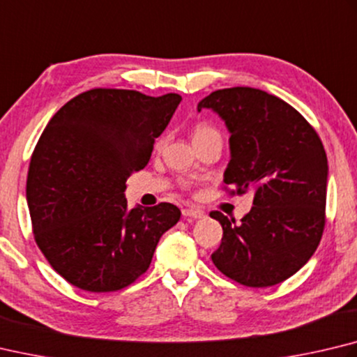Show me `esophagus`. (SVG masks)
Wrapping results in <instances>:
<instances>
[{"instance_id": "34e87169", "label": "esophagus", "mask_w": 357, "mask_h": 357, "mask_svg": "<svg viewBox=\"0 0 357 357\" xmlns=\"http://www.w3.org/2000/svg\"><path fill=\"white\" fill-rule=\"evenodd\" d=\"M183 215L192 218H203L204 212L201 209H197V207H185V209H183Z\"/></svg>"}]
</instances>
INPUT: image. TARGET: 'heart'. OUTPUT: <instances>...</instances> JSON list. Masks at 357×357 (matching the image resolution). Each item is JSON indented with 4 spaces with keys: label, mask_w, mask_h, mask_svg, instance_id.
I'll use <instances>...</instances> for the list:
<instances>
[{
    "label": "heart",
    "mask_w": 357,
    "mask_h": 357,
    "mask_svg": "<svg viewBox=\"0 0 357 357\" xmlns=\"http://www.w3.org/2000/svg\"><path fill=\"white\" fill-rule=\"evenodd\" d=\"M190 135H192L193 145H198V144H201V142H204L207 139L213 137V135H220V134H218L215 128L209 125V123L198 121V123H195V125H193ZM160 145H162V140L158 142V146H160Z\"/></svg>",
    "instance_id": "1"
}]
</instances>
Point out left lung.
<instances>
[{
    "mask_svg": "<svg viewBox=\"0 0 357 357\" xmlns=\"http://www.w3.org/2000/svg\"><path fill=\"white\" fill-rule=\"evenodd\" d=\"M212 109L231 132L225 190L252 192L251 211L236 225L222 212L223 228L212 262L246 287L286 281L319 246L326 223L328 159L312 125L275 95L252 87L212 92L198 111Z\"/></svg>",
    "mask_w": 357,
    "mask_h": 357,
    "instance_id": "1",
    "label": "left lung"
}]
</instances>
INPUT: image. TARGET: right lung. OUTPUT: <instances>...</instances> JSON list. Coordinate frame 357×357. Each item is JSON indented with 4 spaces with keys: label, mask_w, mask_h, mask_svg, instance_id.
I'll list each match as a JSON object with an SVG mask.
<instances>
[{
    "label": "right lung",
    "mask_w": 357,
    "mask_h": 357,
    "mask_svg": "<svg viewBox=\"0 0 357 357\" xmlns=\"http://www.w3.org/2000/svg\"><path fill=\"white\" fill-rule=\"evenodd\" d=\"M178 93L92 89L48 121L31 156L28 199L36 243L71 286L106 294L150 268L172 203L128 209L126 179L145 168L181 102Z\"/></svg>",
    "instance_id": "obj_1"
}]
</instances>
